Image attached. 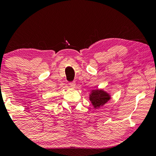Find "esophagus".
<instances>
[{
	"label": "esophagus",
	"mask_w": 156,
	"mask_h": 156,
	"mask_svg": "<svg viewBox=\"0 0 156 156\" xmlns=\"http://www.w3.org/2000/svg\"><path fill=\"white\" fill-rule=\"evenodd\" d=\"M69 85L71 86V87H74L76 86V83L75 82H71V83H69Z\"/></svg>",
	"instance_id": "1"
}]
</instances>
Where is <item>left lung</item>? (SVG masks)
<instances>
[{
	"mask_svg": "<svg viewBox=\"0 0 156 156\" xmlns=\"http://www.w3.org/2000/svg\"><path fill=\"white\" fill-rule=\"evenodd\" d=\"M89 99L94 108H99L110 100L111 95L102 89H95L90 92Z\"/></svg>",
	"mask_w": 156,
	"mask_h": 156,
	"instance_id": "obj_1",
	"label": "left lung"
}]
</instances>
